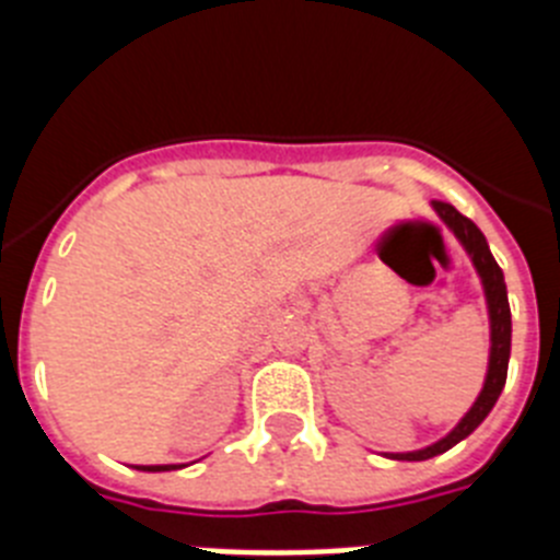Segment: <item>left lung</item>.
Listing matches in <instances>:
<instances>
[{"label":"left lung","mask_w":560,"mask_h":560,"mask_svg":"<svg viewBox=\"0 0 560 560\" xmlns=\"http://www.w3.org/2000/svg\"><path fill=\"white\" fill-rule=\"evenodd\" d=\"M432 210L438 212L440 221L454 232V237L459 241V246L465 249V255L471 257L474 269L479 275V283L485 291V305H488V323H491V353H488V373H485V384L479 389L477 400L471 404V409L459 418L457 427L440 438L432 446H423L418 452H387L384 457L389 459H407V463H420V459L438 457V454L448 452L452 446H457L459 440H465L474 429L482 423L488 415H491L493 404L499 400L504 389V381H508V361H511V303H508V285H504V275L499 269V264L493 260L491 246L485 241V235L479 232V226L471 219H465L463 212L454 210L446 201H432Z\"/></svg>","instance_id":"1"}]
</instances>
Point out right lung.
I'll use <instances>...</instances> for the list:
<instances>
[{
	"mask_svg": "<svg viewBox=\"0 0 560 560\" xmlns=\"http://www.w3.org/2000/svg\"><path fill=\"white\" fill-rule=\"evenodd\" d=\"M140 471H173V468H185V465H137Z\"/></svg>",
	"mask_w": 560,
	"mask_h": 560,
	"instance_id": "obj_1",
	"label": "right lung"
}]
</instances>
